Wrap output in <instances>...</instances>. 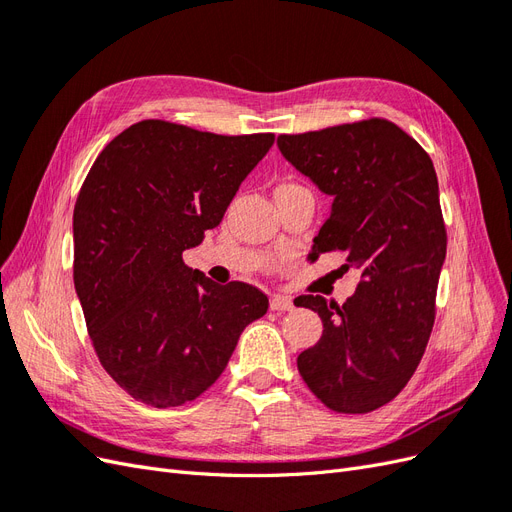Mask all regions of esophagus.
Masks as SVG:
<instances>
[{"instance_id":"1","label":"esophagus","mask_w":512,"mask_h":512,"mask_svg":"<svg viewBox=\"0 0 512 512\" xmlns=\"http://www.w3.org/2000/svg\"><path fill=\"white\" fill-rule=\"evenodd\" d=\"M271 309L273 312H292L294 303L288 297H271Z\"/></svg>"}]
</instances>
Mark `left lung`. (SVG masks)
<instances>
[{"label": "left lung", "instance_id": "8db88e82", "mask_svg": "<svg viewBox=\"0 0 512 512\" xmlns=\"http://www.w3.org/2000/svg\"><path fill=\"white\" fill-rule=\"evenodd\" d=\"M282 156L333 196L312 256L344 252L361 282L344 305L303 294L322 318L318 344L299 354L324 406L365 414L404 389L427 348L446 256L438 177L427 151L393 121L365 119L280 134Z\"/></svg>", "mask_w": 512, "mask_h": 512}]
</instances>
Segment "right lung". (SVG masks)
I'll use <instances>...</instances> for the list:
<instances>
[{
    "instance_id": "1",
    "label": "right lung",
    "mask_w": 512,
    "mask_h": 512,
    "mask_svg": "<svg viewBox=\"0 0 512 512\" xmlns=\"http://www.w3.org/2000/svg\"><path fill=\"white\" fill-rule=\"evenodd\" d=\"M273 134L222 136L162 119L108 143L74 205V288L91 344L123 391L153 408L196 399L220 378L258 288L220 286L183 262L218 226Z\"/></svg>"
}]
</instances>
